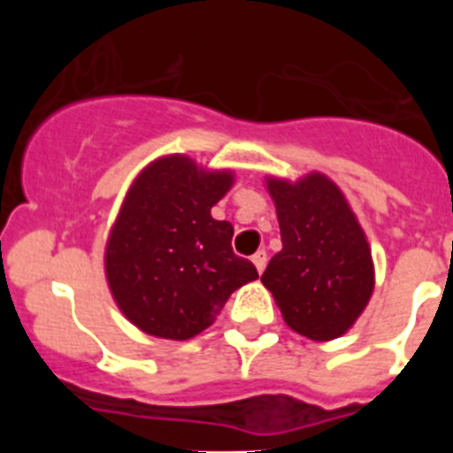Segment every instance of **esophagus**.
Instances as JSON below:
<instances>
[{
  "mask_svg": "<svg viewBox=\"0 0 453 453\" xmlns=\"http://www.w3.org/2000/svg\"><path fill=\"white\" fill-rule=\"evenodd\" d=\"M251 263H254L256 270H258V272L265 270V263H267V254H265V251H263V250L256 251V254L251 256Z\"/></svg>",
  "mask_w": 453,
  "mask_h": 453,
  "instance_id": "1",
  "label": "esophagus"
}]
</instances>
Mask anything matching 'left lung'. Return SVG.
Masks as SVG:
<instances>
[{"label": "left lung", "mask_w": 453, "mask_h": 453, "mask_svg": "<svg viewBox=\"0 0 453 453\" xmlns=\"http://www.w3.org/2000/svg\"><path fill=\"white\" fill-rule=\"evenodd\" d=\"M283 250L261 281L292 331L311 340L340 338L374 290V265L361 224L331 179H267Z\"/></svg>", "instance_id": "1"}]
</instances>
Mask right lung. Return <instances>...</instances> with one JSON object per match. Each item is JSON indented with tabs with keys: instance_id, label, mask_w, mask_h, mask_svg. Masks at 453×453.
Wrapping results in <instances>:
<instances>
[{
	"instance_id": "add662e5",
	"label": "right lung",
	"mask_w": 453,
	"mask_h": 453,
	"mask_svg": "<svg viewBox=\"0 0 453 453\" xmlns=\"http://www.w3.org/2000/svg\"><path fill=\"white\" fill-rule=\"evenodd\" d=\"M231 183V172H206L172 154L147 165L129 188L104 263L113 299L140 331L195 338L231 292L258 279L251 261L231 250V222L211 215Z\"/></svg>"
}]
</instances>
